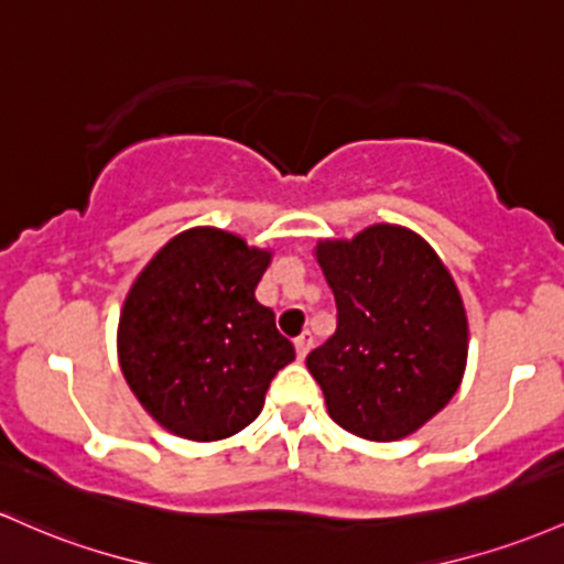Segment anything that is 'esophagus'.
Here are the masks:
<instances>
[{
	"instance_id": "34e87169",
	"label": "esophagus",
	"mask_w": 564,
	"mask_h": 564,
	"mask_svg": "<svg viewBox=\"0 0 564 564\" xmlns=\"http://www.w3.org/2000/svg\"><path fill=\"white\" fill-rule=\"evenodd\" d=\"M294 348H296V356L305 358L307 352H311V348H313V334L311 332H302L300 337L294 339Z\"/></svg>"
}]
</instances>
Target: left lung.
Wrapping results in <instances>:
<instances>
[{
    "label": "left lung",
    "instance_id": "8db88e82",
    "mask_svg": "<svg viewBox=\"0 0 564 564\" xmlns=\"http://www.w3.org/2000/svg\"><path fill=\"white\" fill-rule=\"evenodd\" d=\"M315 259L337 302V332L307 356L329 417L369 442L410 436L466 372L468 318L453 275L399 225L318 240Z\"/></svg>",
    "mask_w": 564,
    "mask_h": 564
}]
</instances>
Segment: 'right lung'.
Wrapping results in <instances>:
<instances>
[{
	"instance_id": "1",
	"label": "right lung",
	"mask_w": 564,
	"mask_h": 564,
	"mask_svg": "<svg viewBox=\"0 0 564 564\" xmlns=\"http://www.w3.org/2000/svg\"><path fill=\"white\" fill-rule=\"evenodd\" d=\"M270 251L238 235L192 227L139 272L117 326L126 382L147 412L192 442L243 431L264 406L270 380L294 345L259 305Z\"/></svg>"
}]
</instances>
